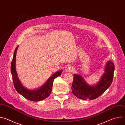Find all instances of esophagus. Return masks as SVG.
<instances>
[{"label": "esophagus", "instance_id": "esophagus-1", "mask_svg": "<svg viewBox=\"0 0 125 125\" xmlns=\"http://www.w3.org/2000/svg\"><path fill=\"white\" fill-rule=\"evenodd\" d=\"M74 68L72 67L71 66H69L67 68L66 70V72H73L74 71Z\"/></svg>", "mask_w": 125, "mask_h": 125}]
</instances>
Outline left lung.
Masks as SVG:
<instances>
[{
	"label": "left lung",
	"mask_w": 125,
	"mask_h": 125,
	"mask_svg": "<svg viewBox=\"0 0 125 125\" xmlns=\"http://www.w3.org/2000/svg\"><path fill=\"white\" fill-rule=\"evenodd\" d=\"M105 67V73L99 82L94 85L87 84L81 75L74 74V80L71 87L74 95L81 99L92 100L96 99L103 94L112 83L114 64L111 61H108Z\"/></svg>",
	"instance_id": "8db88e82"
}]
</instances>
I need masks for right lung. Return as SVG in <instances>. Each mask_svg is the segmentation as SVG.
I'll list each match as a JSON object with an SVG mask.
<instances>
[{
  "label": "right lung",
  "instance_id": "obj_1",
  "mask_svg": "<svg viewBox=\"0 0 125 125\" xmlns=\"http://www.w3.org/2000/svg\"><path fill=\"white\" fill-rule=\"evenodd\" d=\"M18 46H17L14 51L13 59L11 64V72L14 87L18 93L30 100L32 101H40L48 97L50 94L53 81L55 78L61 75L62 70L58 71V72H56L52 75V76L48 79L46 83L40 88L35 90H31L27 89L23 85L19 79L16 70V57L17 50Z\"/></svg>",
  "mask_w": 125,
  "mask_h": 125
}]
</instances>
